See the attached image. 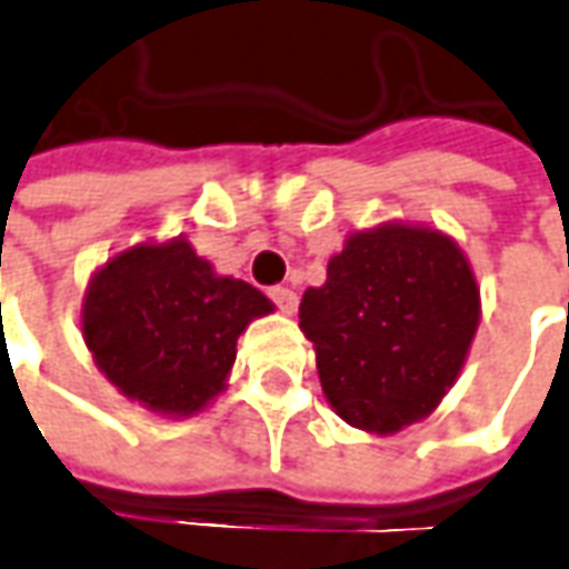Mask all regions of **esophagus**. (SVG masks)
I'll return each instance as SVG.
<instances>
[{"instance_id": "esophagus-1", "label": "esophagus", "mask_w": 569, "mask_h": 569, "mask_svg": "<svg viewBox=\"0 0 569 569\" xmlns=\"http://www.w3.org/2000/svg\"><path fill=\"white\" fill-rule=\"evenodd\" d=\"M268 296L270 301L283 311V315H292V311H296V305H299V296H296L289 286H270Z\"/></svg>"}]
</instances>
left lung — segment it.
Listing matches in <instances>:
<instances>
[{
    "instance_id": "obj_1",
    "label": "left lung",
    "mask_w": 569,
    "mask_h": 569,
    "mask_svg": "<svg viewBox=\"0 0 569 569\" xmlns=\"http://www.w3.org/2000/svg\"><path fill=\"white\" fill-rule=\"evenodd\" d=\"M477 323L479 289L461 249L405 223L349 236L327 264V283L299 305L323 396L367 432H396L430 415Z\"/></svg>"
}]
</instances>
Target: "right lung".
Masks as SVG:
<instances>
[{
  "label": "right lung",
  "instance_id": "right-lung-1",
  "mask_svg": "<svg viewBox=\"0 0 569 569\" xmlns=\"http://www.w3.org/2000/svg\"><path fill=\"white\" fill-rule=\"evenodd\" d=\"M254 286L214 277L183 239L139 246L96 273L83 339L123 396L164 415H192L223 389L236 339L270 315Z\"/></svg>",
  "mask_w": 569,
  "mask_h": 569
}]
</instances>
